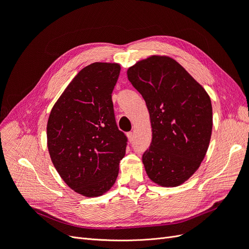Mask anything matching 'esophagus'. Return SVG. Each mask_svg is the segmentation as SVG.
Listing matches in <instances>:
<instances>
[{"instance_id": "34e87169", "label": "esophagus", "mask_w": 249, "mask_h": 249, "mask_svg": "<svg viewBox=\"0 0 249 249\" xmlns=\"http://www.w3.org/2000/svg\"><path fill=\"white\" fill-rule=\"evenodd\" d=\"M127 137H129L130 141H134V132H129V133H127Z\"/></svg>"}]
</instances>
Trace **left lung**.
<instances>
[{"mask_svg":"<svg viewBox=\"0 0 249 249\" xmlns=\"http://www.w3.org/2000/svg\"><path fill=\"white\" fill-rule=\"evenodd\" d=\"M127 79L146 103L153 139L143 153L148 178L161 186L184 183L197 170L212 134L211 100L183 66L153 56L127 70Z\"/></svg>","mask_w":249,"mask_h":249,"instance_id":"8db88e82","label":"left lung"}]
</instances>
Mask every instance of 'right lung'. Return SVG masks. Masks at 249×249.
<instances>
[{"instance_id":"1","label":"right lung","mask_w":249,"mask_h":249,"mask_svg":"<svg viewBox=\"0 0 249 249\" xmlns=\"http://www.w3.org/2000/svg\"><path fill=\"white\" fill-rule=\"evenodd\" d=\"M120 66L84 67L53 107L48 147L58 173L72 190L100 196L115 183L127 137L118 129L112 102Z\"/></svg>"}]
</instances>
